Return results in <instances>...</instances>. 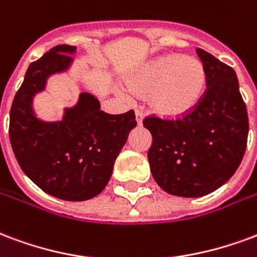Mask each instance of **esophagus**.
Instances as JSON below:
<instances>
[{
  "label": "esophagus",
  "instance_id": "1",
  "mask_svg": "<svg viewBox=\"0 0 257 257\" xmlns=\"http://www.w3.org/2000/svg\"><path fill=\"white\" fill-rule=\"evenodd\" d=\"M135 115H136V121H138V125H142L143 123L144 115L140 110H135Z\"/></svg>",
  "mask_w": 257,
  "mask_h": 257
}]
</instances>
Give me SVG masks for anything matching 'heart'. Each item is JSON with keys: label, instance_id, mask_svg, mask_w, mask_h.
<instances>
[{"label": "heart", "instance_id": "1", "mask_svg": "<svg viewBox=\"0 0 257 257\" xmlns=\"http://www.w3.org/2000/svg\"><path fill=\"white\" fill-rule=\"evenodd\" d=\"M135 94L146 95L148 110L163 119H181L196 109L207 88L203 62L184 54H165L129 76Z\"/></svg>", "mask_w": 257, "mask_h": 257}]
</instances>
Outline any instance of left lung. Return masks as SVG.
<instances>
[{"instance_id": "left-lung-1", "label": "left lung", "mask_w": 257, "mask_h": 257, "mask_svg": "<svg viewBox=\"0 0 257 257\" xmlns=\"http://www.w3.org/2000/svg\"><path fill=\"white\" fill-rule=\"evenodd\" d=\"M207 70V90L181 119L144 118L153 144L148 162L163 191L181 197L216 191L240 166L248 140V113L233 68L197 49Z\"/></svg>"}]
</instances>
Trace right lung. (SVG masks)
I'll list each match as a JSON object with an SVG mask.
<instances>
[{
    "label": "right lung",
    "mask_w": 257,
    "mask_h": 257,
    "mask_svg": "<svg viewBox=\"0 0 257 257\" xmlns=\"http://www.w3.org/2000/svg\"><path fill=\"white\" fill-rule=\"evenodd\" d=\"M76 46L58 45L28 66L11 107L9 139L22 170L42 191L68 201L99 195L107 185L115 159L129 132L135 111L107 114L99 100L81 92L61 121L39 119L32 100L46 88L51 75L69 69Z\"/></svg>",
    "instance_id": "right-lung-1"
}]
</instances>
